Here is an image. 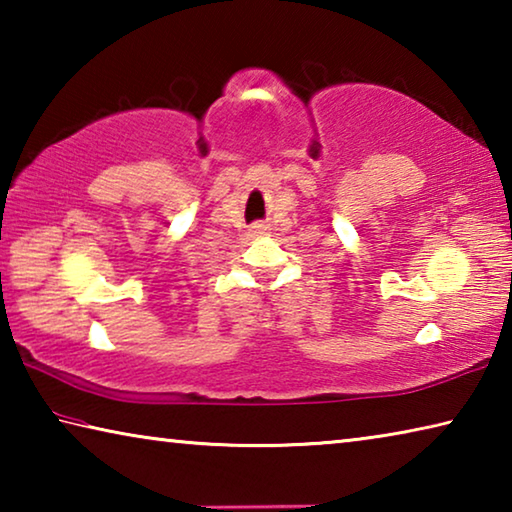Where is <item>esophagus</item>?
I'll return each mask as SVG.
<instances>
[{
  "mask_svg": "<svg viewBox=\"0 0 512 512\" xmlns=\"http://www.w3.org/2000/svg\"><path fill=\"white\" fill-rule=\"evenodd\" d=\"M266 232V223H262V221H257V223H253L250 225V235H255V237H259V235H264Z\"/></svg>",
  "mask_w": 512,
  "mask_h": 512,
  "instance_id": "34e87169",
  "label": "esophagus"
}]
</instances>
